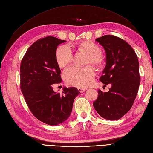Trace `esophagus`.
Masks as SVG:
<instances>
[{
    "label": "esophagus",
    "mask_w": 153,
    "mask_h": 153,
    "mask_svg": "<svg viewBox=\"0 0 153 153\" xmlns=\"http://www.w3.org/2000/svg\"><path fill=\"white\" fill-rule=\"evenodd\" d=\"M78 90H79V91L80 92V93H83V92H84V91H85V88H78Z\"/></svg>",
    "instance_id": "esophagus-1"
}]
</instances>
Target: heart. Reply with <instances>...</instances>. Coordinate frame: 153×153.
I'll list each match as a JSON object with an SVG mask.
<instances>
[{
    "instance_id": "1",
    "label": "heart",
    "mask_w": 153,
    "mask_h": 153,
    "mask_svg": "<svg viewBox=\"0 0 153 153\" xmlns=\"http://www.w3.org/2000/svg\"><path fill=\"white\" fill-rule=\"evenodd\" d=\"M79 51L88 54L86 64H91L97 68L103 67L105 58L100 52L101 48L96 43L91 40H85L77 45ZM57 64L60 68H65L73 60V53L70 46L63 45L58 48L56 53ZM95 77V70L93 67L88 65L85 68L71 66L64 71L63 78L69 85L77 88H86L90 85Z\"/></svg>"
}]
</instances>
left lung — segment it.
Here are the masks:
<instances>
[{
	"label": "left lung",
	"instance_id": "1",
	"mask_svg": "<svg viewBox=\"0 0 153 153\" xmlns=\"http://www.w3.org/2000/svg\"><path fill=\"white\" fill-rule=\"evenodd\" d=\"M95 40L106 53V65L100 80L111 87L108 92L99 89L94 107L103 118L114 121L126 114L136 98L140 82L138 58L132 47L120 38L105 35Z\"/></svg>",
	"mask_w": 153,
	"mask_h": 153
}]
</instances>
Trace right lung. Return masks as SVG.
<instances>
[{"label": "right lung", "mask_w": 153, "mask_h": 153, "mask_svg": "<svg viewBox=\"0 0 153 153\" xmlns=\"http://www.w3.org/2000/svg\"><path fill=\"white\" fill-rule=\"evenodd\" d=\"M65 42L53 36L40 39L30 46L21 62L20 89L26 103L35 117L49 125L67 120L80 93L74 87H64L62 95L53 90V84L62 82L57 47Z\"/></svg>", "instance_id": "obj_1"}]
</instances>
